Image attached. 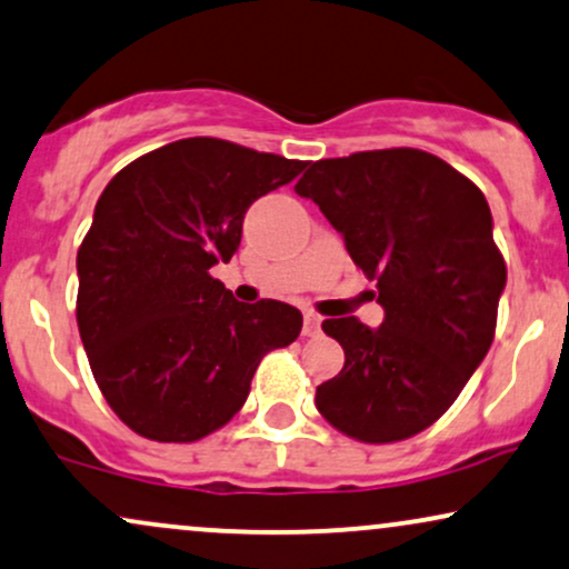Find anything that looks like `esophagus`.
<instances>
[{
	"label": "esophagus",
	"instance_id": "obj_1",
	"mask_svg": "<svg viewBox=\"0 0 569 569\" xmlns=\"http://www.w3.org/2000/svg\"><path fill=\"white\" fill-rule=\"evenodd\" d=\"M319 332H321V317L313 311H306L303 313V335L306 338H317Z\"/></svg>",
	"mask_w": 569,
	"mask_h": 569
}]
</instances>
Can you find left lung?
I'll list each match as a JSON object with an SVG mask.
<instances>
[{
    "instance_id": "left-lung-1",
    "label": "left lung",
    "mask_w": 569,
    "mask_h": 569,
    "mask_svg": "<svg viewBox=\"0 0 569 569\" xmlns=\"http://www.w3.org/2000/svg\"><path fill=\"white\" fill-rule=\"evenodd\" d=\"M377 279L385 321L327 319L346 367L317 388V409L361 443H396L448 411L496 335L507 263L486 194L413 147L311 163L296 184Z\"/></svg>"
}]
</instances>
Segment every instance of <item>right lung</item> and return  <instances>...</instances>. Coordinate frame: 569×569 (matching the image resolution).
<instances>
[{
	"mask_svg": "<svg viewBox=\"0 0 569 569\" xmlns=\"http://www.w3.org/2000/svg\"><path fill=\"white\" fill-rule=\"evenodd\" d=\"M303 168L192 137L137 158L104 187L76 258V321L104 401L137 435L192 443L216 432L248 401L263 356L298 340V308L244 306L210 266L240 248L252 202Z\"/></svg>",
	"mask_w": 569,
	"mask_h": 569,
	"instance_id": "obj_1",
	"label": "right lung"
}]
</instances>
